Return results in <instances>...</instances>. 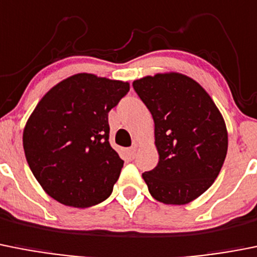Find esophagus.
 I'll return each instance as SVG.
<instances>
[{"mask_svg": "<svg viewBox=\"0 0 257 257\" xmlns=\"http://www.w3.org/2000/svg\"><path fill=\"white\" fill-rule=\"evenodd\" d=\"M136 152H138V147H136V145H134L133 148H130V149H128V155H130V158H135V155H136Z\"/></svg>", "mask_w": 257, "mask_h": 257, "instance_id": "1", "label": "esophagus"}]
</instances>
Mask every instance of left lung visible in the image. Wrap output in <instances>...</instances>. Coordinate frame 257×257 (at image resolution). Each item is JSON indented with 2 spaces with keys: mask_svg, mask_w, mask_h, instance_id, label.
Masks as SVG:
<instances>
[{
  "mask_svg": "<svg viewBox=\"0 0 257 257\" xmlns=\"http://www.w3.org/2000/svg\"><path fill=\"white\" fill-rule=\"evenodd\" d=\"M133 86L154 119L159 162L143 173L149 192L168 205L188 204L213 185L224 163L222 113L199 82L180 72L141 77Z\"/></svg>",
  "mask_w": 257,
  "mask_h": 257,
  "instance_id": "obj_1",
  "label": "left lung"
}]
</instances>
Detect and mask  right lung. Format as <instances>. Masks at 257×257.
Listing matches in <instances>:
<instances>
[{
	"mask_svg": "<svg viewBox=\"0 0 257 257\" xmlns=\"http://www.w3.org/2000/svg\"><path fill=\"white\" fill-rule=\"evenodd\" d=\"M130 84L94 74L72 75L49 89L23 133L27 162L58 202L89 208L112 194L123 167L110 147L108 112Z\"/></svg>",
	"mask_w": 257,
	"mask_h": 257,
	"instance_id": "obj_1",
	"label": "right lung"
}]
</instances>
